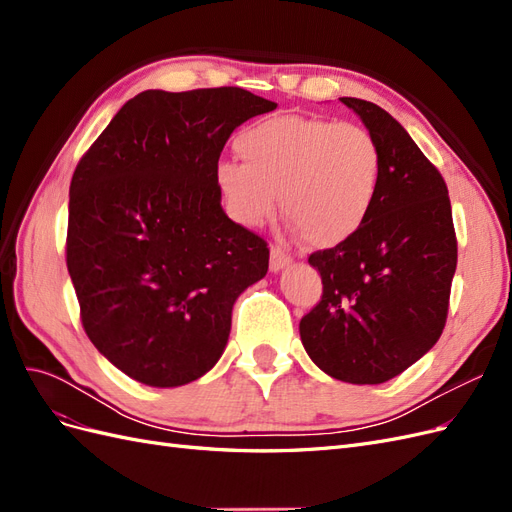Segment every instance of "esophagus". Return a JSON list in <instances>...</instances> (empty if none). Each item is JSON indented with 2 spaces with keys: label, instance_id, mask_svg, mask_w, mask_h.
<instances>
[{
  "label": "esophagus",
  "instance_id": "esophagus-1",
  "mask_svg": "<svg viewBox=\"0 0 512 512\" xmlns=\"http://www.w3.org/2000/svg\"><path fill=\"white\" fill-rule=\"evenodd\" d=\"M292 262V258L288 254H284L280 247H271V260H269V269L271 273H280L282 269H286Z\"/></svg>",
  "mask_w": 512,
  "mask_h": 512
}]
</instances>
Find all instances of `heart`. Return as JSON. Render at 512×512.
<instances>
[{
  "mask_svg": "<svg viewBox=\"0 0 512 512\" xmlns=\"http://www.w3.org/2000/svg\"><path fill=\"white\" fill-rule=\"evenodd\" d=\"M235 147L243 162L215 166V185L237 224L258 228L271 220L277 196L290 228L316 247L350 241L369 220L382 156L365 128L275 115L245 128Z\"/></svg>",
  "mask_w": 512,
  "mask_h": 512,
  "instance_id": "heart-1",
  "label": "heart"
}]
</instances>
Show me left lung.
<instances>
[{
  "instance_id": "left-lung-1",
  "label": "left lung",
  "mask_w": 512,
  "mask_h": 512,
  "mask_svg": "<svg viewBox=\"0 0 512 512\" xmlns=\"http://www.w3.org/2000/svg\"><path fill=\"white\" fill-rule=\"evenodd\" d=\"M339 100L378 143L382 181L365 226L350 241L309 256L322 277V299L303 316L299 333L324 374L382 384L440 339L457 239L446 183L404 126L374 102Z\"/></svg>"
}]
</instances>
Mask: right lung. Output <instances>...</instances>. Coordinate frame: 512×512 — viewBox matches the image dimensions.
<instances>
[{
  "instance_id": "obj_1",
  "label": "right lung",
  "mask_w": 512,
  "mask_h": 512,
  "mask_svg": "<svg viewBox=\"0 0 512 512\" xmlns=\"http://www.w3.org/2000/svg\"><path fill=\"white\" fill-rule=\"evenodd\" d=\"M277 108L241 87L147 89L119 108L70 183L66 262L91 344L136 382L205 376L232 305L269 247L232 222L215 185L241 123Z\"/></svg>"
}]
</instances>
